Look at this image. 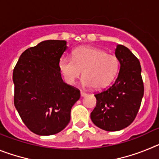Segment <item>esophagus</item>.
<instances>
[{
    "label": "esophagus",
    "mask_w": 159,
    "mask_h": 159,
    "mask_svg": "<svg viewBox=\"0 0 159 159\" xmlns=\"http://www.w3.org/2000/svg\"><path fill=\"white\" fill-rule=\"evenodd\" d=\"M80 95H81V97L86 96V95H87V93H86V92H82V91H81V92H80Z\"/></svg>",
    "instance_id": "esophagus-1"
}]
</instances>
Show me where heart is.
I'll return each mask as SVG.
<instances>
[{
    "label": "heart",
    "mask_w": 159,
    "mask_h": 159,
    "mask_svg": "<svg viewBox=\"0 0 159 159\" xmlns=\"http://www.w3.org/2000/svg\"><path fill=\"white\" fill-rule=\"evenodd\" d=\"M60 68L68 84H75L83 72L84 85L101 90L114 80L119 68V59L106 51L91 46H82L72 52L71 60L62 58Z\"/></svg>",
    "instance_id": "1"
}]
</instances>
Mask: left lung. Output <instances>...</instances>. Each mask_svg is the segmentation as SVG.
<instances>
[{
	"label": "left lung",
	"mask_w": 159,
	"mask_h": 159,
	"mask_svg": "<svg viewBox=\"0 0 159 159\" xmlns=\"http://www.w3.org/2000/svg\"><path fill=\"white\" fill-rule=\"evenodd\" d=\"M116 57L120 63L117 79L111 86L95 94L96 106L91 113L94 124L107 131H117L131 124L144 94L139 59L121 44L116 47Z\"/></svg>",
	"instance_id": "1"
}]
</instances>
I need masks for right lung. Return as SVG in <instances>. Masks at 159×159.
I'll list each match as a JSON object with an SVG mask.
<instances>
[{
  "instance_id": "obj_1",
  "label": "right lung",
  "mask_w": 159,
  "mask_h": 159,
  "mask_svg": "<svg viewBox=\"0 0 159 159\" xmlns=\"http://www.w3.org/2000/svg\"><path fill=\"white\" fill-rule=\"evenodd\" d=\"M65 40H49L26 49L14 67V105L23 123L38 135H52L69 123L80 90L63 81L59 66Z\"/></svg>"
}]
</instances>
